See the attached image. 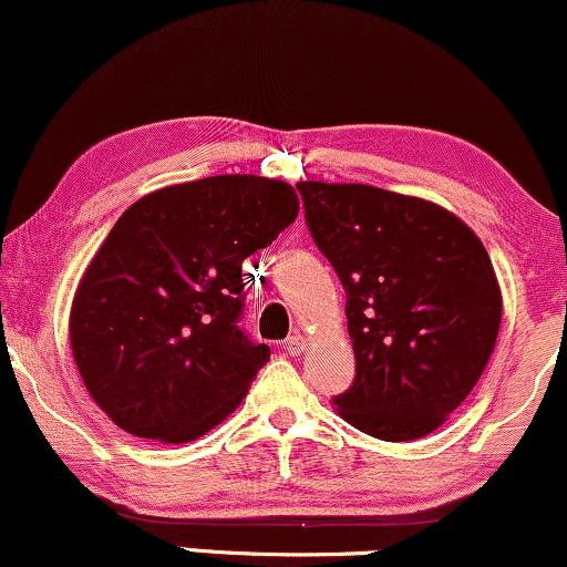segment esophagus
Returning a JSON list of instances; mask_svg holds the SVG:
<instances>
[{
	"mask_svg": "<svg viewBox=\"0 0 567 567\" xmlns=\"http://www.w3.org/2000/svg\"><path fill=\"white\" fill-rule=\"evenodd\" d=\"M285 347H288L292 357H298L301 351H306V347H309V341H306V336H301V333H292L288 341H285Z\"/></svg>",
	"mask_w": 567,
	"mask_h": 567,
	"instance_id": "1",
	"label": "esophagus"
}]
</instances>
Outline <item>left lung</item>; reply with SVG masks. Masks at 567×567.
<instances>
[{
	"label": "left lung",
	"mask_w": 567,
	"mask_h": 567,
	"mask_svg": "<svg viewBox=\"0 0 567 567\" xmlns=\"http://www.w3.org/2000/svg\"><path fill=\"white\" fill-rule=\"evenodd\" d=\"M296 188L347 290L357 375L333 405L370 437H424L466 400L496 347L501 290L487 250L432 202L365 184Z\"/></svg>",
	"instance_id": "1"
}]
</instances>
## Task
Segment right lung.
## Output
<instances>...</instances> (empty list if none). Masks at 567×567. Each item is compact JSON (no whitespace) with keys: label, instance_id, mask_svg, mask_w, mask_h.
Here are the masks:
<instances>
[{"label":"right lung","instance_id":"1","mask_svg":"<svg viewBox=\"0 0 567 567\" xmlns=\"http://www.w3.org/2000/svg\"><path fill=\"white\" fill-rule=\"evenodd\" d=\"M296 216L292 186L258 175L167 186L122 213L69 324L84 386L116 426L188 442L239 405L269 360L239 328L243 261Z\"/></svg>","mask_w":567,"mask_h":567}]
</instances>
